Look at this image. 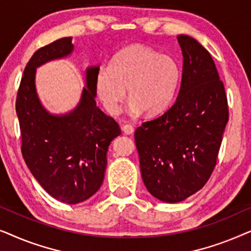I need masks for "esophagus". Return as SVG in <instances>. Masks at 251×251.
Masks as SVG:
<instances>
[{
    "label": "esophagus",
    "mask_w": 251,
    "mask_h": 251,
    "mask_svg": "<svg viewBox=\"0 0 251 251\" xmlns=\"http://www.w3.org/2000/svg\"><path fill=\"white\" fill-rule=\"evenodd\" d=\"M122 130H123V132L126 133V135H131V133H133V126H130V125L123 126Z\"/></svg>",
    "instance_id": "1"
}]
</instances>
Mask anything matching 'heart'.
<instances>
[{"instance_id":"heart-1","label":"heart","mask_w":251,"mask_h":251,"mask_svg":"<svg viewBox=\"0 0 251 251\" xmlns=\"http://www.w3.org/2000/svg\"><path fill=\"white\" fill-rule=\"evenodd\" d=\"M183 70L176 58L161 54L140 44L125 48L111 65H102L96 76V89L104 107L118 114L126 97L129 114L138 116L144 111L155 115L163 112L176 95Z\"/></svg>"}]
</instances>
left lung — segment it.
Returning a JSON list of instances; mask_svg holds the SVG:
<instances>
[{"mask_svg": "<svg viewBox=\"0 0 251 251\" xmlns=\"http://www.w3.org/2000/svg\"><path fill=\"white\" fill-rule=\"evenodd\" d=\"M183 76L176 101L135 132L144 184L154 198L176 203L201 190L210 178L228 106L210 53L188 35H178Z\"/></svg>", "mask_w": 251, "mask_h": 251, "instance_id": "8db88e82", "label": "left lung"}]
</instances>
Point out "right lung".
<instances>
[{
  "label": "right lung",
  "instance_id": "obj_1",
  "mask_svg": "<svg viewBox=\"0 0 251 251\" xmlns=\"http://www.w3.org/2000/svg\"><path fill=\"white\" fill-rule=\"evenodd\" d=\"M73 49L72 37H63L35 51L24 71L16 100L27 167L51 197L68 204L83 202L100 188L108 146L121 133L115 120L96 105L98 66L85 72L87 88L73 111L54 115L41 104L36 68L70 56Z\"/></svg>",
  "mask_w": 251,
  "mask_h": 251
}]
</instances>
